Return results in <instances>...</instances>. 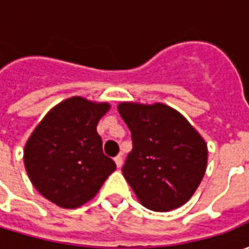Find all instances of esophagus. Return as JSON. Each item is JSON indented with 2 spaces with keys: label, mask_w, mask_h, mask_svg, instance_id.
I'll use <instances>...</instances> for the list:
<instances>
[{
  "label": "esophagus",
  "mask_w": 249,
  "mask_h": 249,
  "mask_svg": "<svg viewBox=\"0 0 249 249\" xmlns=\"http://www.w3.org/2000/svg\"><path fill=\"white\" fill-rule=\"evenodd\" d=\"M114 162H116L117 168H121V165H123V157H121V155L114 157Z\"/></svg>",
  "instance_id": "esophagus-1"
}]
</instances>
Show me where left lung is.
<instances>
[{"label":"left lung","mask_w":249,"mask_h":249,"mask_svg":"<svg viewBox=\"0 0 249 249\" xmlns=\"http://www.w3.org/2000/svg\"><path fill=\"white\" fill-rule=\"evenodd\" d=\"M120 116L132 135L123 175L140 203L159 212L181 207L203 180L205 141L178 110L164 104L121 103Z\"/></svg>","instance_id":"obj_1"}]
</instances>
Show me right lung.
Here are the masks:
<instances>
[{
	"label": "right lung",
	"mask_w": 249,
	"mask_h": 249,
	"mask_svg": "<svg viewBox=\"0 0 249 249\" xmlns=\"http://www.w3.org/2000/svg\"><path fill=\"white\" fill-rule=\"evenodd\" d=\"M109 104L68 98L52 109L25 145L24 162L38 192L62 208L96 196L116 164L103 152L97 123Z\"/></svg>",
	"instance_id": "obj_1"
}]
</instances>
